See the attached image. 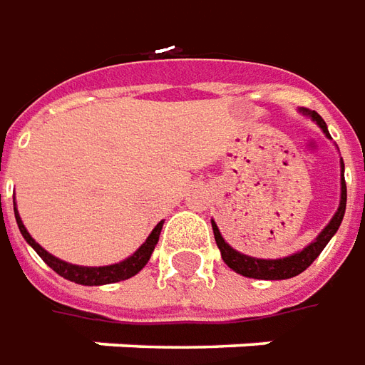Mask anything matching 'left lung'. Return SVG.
Returning <instances> with one entry per match:
<instances>
[{
  "mask_svg": "<svg viewBox=\"0 0 365 365\" xmlns=\"http://www.w3.org/2000/svg\"><path fill=\"white\" fill-rule=\"evenodd\" d=\"M304 117L312 119L318 127L322 129V133L331 139L330 133H328V127L326 123L322 119L320 115L316 110L310 109H300ZM340 167H341V175H340V205H338V210L334 212V216L330 218V222L322 228V232L308 246H304L302 250L294 252L290 256H284V258H255V256L242 255L235 250L232 246L226 242L218 226H216L215 220L212 222V232H215V240L218 250H220V256L228 268H232L236 274H242L246 278H256V280H286V278H294L298 274H302L310 264L320 256V252L326 248V245L331 240V236L338 232L340 228L341 220H344V212H346V180H344V160L340 158Z\"/></svg>",
  "mask_w": 365,
  "mask_h": 365,
  "instance_id": "1",
  "label": "left lung"
}]
</instances>
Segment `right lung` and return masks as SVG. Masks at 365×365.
I'll return each instance as SVG.
<instances>
[{
    "label": "right lung",
    "instance_id": "obj_1",
    "mask_svg": "<svg viewBox=\"0 0 365 365\" xmlns=\"http://www.w3.org/2000/svg\"><path fill=\"white\" fill-rule=\"evenodd\" d=\"M14 212L15 220H17V226H19V232H21V236L25 238V242L43 258V262L47 264L49 268H53L59 276H63V278H67V280H71V282L75 284H83V286H103V284L120 282V280H127L130 276L139 274L140 270L145 268V264L149 262L150 255H153V250H155V246H157L158 242L160 230H163V222H165V220H160V222L153 228V232L147 236V240H145L129 258H125V260H120V262L109 264V266H79V264H69L65 262V260H59L57 256L49 255L43 246L35 242L34 236L27 232L24 220H21L19 212H17L15 198Z\"/></svg>",
    "mask_w": 365,
    "mask_h": 365
}]
</instances>
